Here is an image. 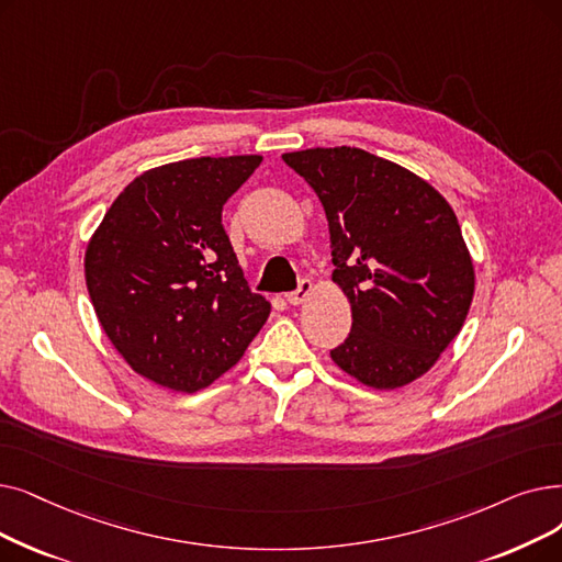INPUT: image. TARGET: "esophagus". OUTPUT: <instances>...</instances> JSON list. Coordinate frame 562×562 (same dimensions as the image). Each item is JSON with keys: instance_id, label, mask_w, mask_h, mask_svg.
<instances>
[{"instance_id": "esophagus-1", "label": "esophagus", "mask_w": 562, "mask_h": 562, "mask_svg": "<svg viewBox=\"0 0 562 562\" xmlns=\"http://www.w3.org/2000/svg\"><path fill=\"white\" fill-rule=\"evenodd\" d=\"M310 294H312V280H301L299 289L296 291H289L284 299H286L289 305H301Z\"/></svg>"}]
</instances>
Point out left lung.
<instances>
[{"label":"left lung","instance_id":"obj_1","mask_svg":"<svg viewBox=\"0 0 562 562\" xmlns=\"http://www.w3.org/2000/svg\"><path fill=\"white\" fill-rule=\"evenodd\" d=\"M282 160L324 204L333 282L351 303V333L330 351L356 381L395 390L434 368L473 301V259L434 186L356 146Z\"/></svg>","mask_w":562,"mask_h":562}]
</instances>
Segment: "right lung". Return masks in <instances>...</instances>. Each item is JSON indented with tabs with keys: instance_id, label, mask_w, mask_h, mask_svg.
<instances>
[{
	"instance_id": "add662e5",
	"label": "right lung",
	"mask_w": 562,
	"mask_h": 562,
	"mask_svg": "<svg viewBox=\"0 0 562 562\" xmlns=\"http://www.w3.org/2000/svg\"><path fill=\"white\" fill-rule=\"evenodd\" d=\"M261 156L190 158L133 179L87 243L95 316L131 368L198 393L246 353L271 314L252 294L223 206Z\"/></svg>"
}]
</instances>
